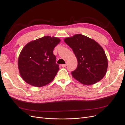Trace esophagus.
<instances>
[{
	"instance_id": "34e87169",
	"label": "esophagus",
	"mask_w": 125,
	"mask_h": 125,
	"mask_svg": "<svg viewBox=\"0 0 125 125\" xmlns=\"http://www.w3.org/2000/svg\"><path fill=\"white\" fill-rule=\"evenodd\" d=\"M62 66L63 68L66 67V64H62Z\"/></svg>"
}]
</instances>
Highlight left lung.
<instances>
[{
  "label": "left lung",
  "instance_id": "left-lung-1",
  "mask_svg": "<svg viewBox=\"0 0 125 125\" xmlns=\"http://www.w3.org/2000/svg\"><path fill=\"white\" fill-rule=\"evenodd\" d=\"M78 61V66L72 76L83 84L91 85L104 77L108 68V59L103 48L85 36L77 34L64 39Z\"/></svg>",
  "mask_w": 125,
  "mask_h": 125
}]
</instances>
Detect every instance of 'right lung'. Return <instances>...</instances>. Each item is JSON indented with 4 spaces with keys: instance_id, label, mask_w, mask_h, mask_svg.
<instances>
[{
    "instance_id": "obj_1",
    "label": "right lung",
    "mask_w": 125,
    "mask_h": 125,
    "mask_svg": "<svg viewBox=\"0 0 125 125\" xmlns=\"http://www.w3.org/2000/svg\"><path fill=\"white\" fill-rule=\"evenodd\" d=\"M60 42L56 37L45 36L29 42L20 54L18 67L22 79L31 85L42 87L54 79L59 70L53 54Z\"/></svg>"
}]
</instances>
